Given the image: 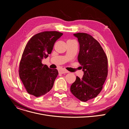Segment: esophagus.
Returning a JSON list of instances; mask_svg holds the SVG:
<instances>
[{"label": "esophagus", "mask_w": 129, "mask_h": 129, "mask_svg": "<svg viewBox=\"0 0 129 129\" xmlns=\"http://www.w3.org/2000/svg\"><path fill=\"white\" fill-rule=\"evenodd\" d=\"M69 72V71H67V70H66L65 69H62L59 71V73L61 74H65V73H67Z\"/></svg>", "instance_id": "34e87169"}]
</instances>
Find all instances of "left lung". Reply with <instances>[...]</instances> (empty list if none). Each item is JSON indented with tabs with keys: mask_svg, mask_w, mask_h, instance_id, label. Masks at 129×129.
Segmentation results:
<instances>
[{
	"mask_svg": "<svg viewBox=\"0 0 129 129\" xmlns=\"http://www.w3.org/2000/svg\"><path fill=\"white\" fill-rule=\"evenodd\" d=\"M74 36L79 44L78 60L84 75L82 79L76 77L70 89L74 96L86 102L96 97L102 90L108 75V59L102 47L91 36L85 33Z\"/></svg>",
	"mask_w": 129,
	"mask_h": 129,
	"instance_id": "left-lung-1",
	"label": "left lung"
}]
</instances>
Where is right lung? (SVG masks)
<instances>
[{"instance_id":"add662e5","label":"right lung","mask_w":129,"mask_h":129,"mask_svg":"<svg viewBox=\"0 0 129 129\" xmlns=\"http://www.w3.org/2000/svg\"><path fill=\"white\" fill-rule=\"evenodd\" d=\"M63 35L57 31H44L33 36L27 43L19 65V77L27 92L36 97L48 92L58 72L42 60L51 54L56 41Z\"/></svg>"}]
</instances>
